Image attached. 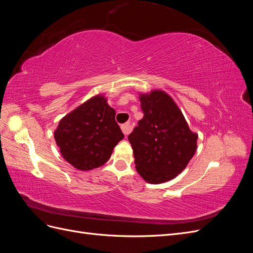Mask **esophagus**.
Instances as JSON below:
<instances>
[{
    "label": "esophagus",
    "instance_id": "34e87169",
    "mask_svg": "<svg viewBox=\"0 0 253 253\" xmlns=\"http://www.w3.org/2000/svg\"><path fill=\"white\" fill-rule=\"evenodd\" d=\"M121 129H122V132H124V134L126 136H127L128 133L131 132V124H129V122H126V124L122 125L121 126Z\"/></svg>",
    "mask_w": 253,
    "mask_h": 253
}]
</instances>
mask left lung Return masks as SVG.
Listing matches in <instances>:
<instances>
[{
	"label": "left lung",
	"instance_id": "obj_1",
	"mask_svg": "<svg viewBox=\"0 0 253 253\" xmlns=\"http://www.w3.org/2000/svg\"><path fill=\"white\" fill-rule=\"evenodd\" d=\"M143 117L127 136L136 170L150 183L176 177L196 151L197 135L190 131L173 99L162 90L141 95Z\"/></svg>",
	"mask_w": 253,
	"mask_h": 253
}]
</instances>
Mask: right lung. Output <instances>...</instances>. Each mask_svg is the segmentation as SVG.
Segmentation results:
<instances>
[{
	"mask_svg": "<svg viewBox=\"0 0 253 253\" xmlns=\"http://www.w3.org/2000/svg\"><path fill=\"white\" fill-rule=\"evenodd\" d=\"M114 109L96 96L60 120L55 140L67 163L82 171L95 169L110 159L124 138Z\"/></svg>",
	"mask_w": 253,
	"mask_h": 253,
	"instance_id": "right-lung-1",
	"label": "right lung"
}]
</instances>
